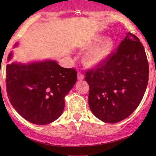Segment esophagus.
<instances>
[{
  "label": "esophagus",
  "instance_id": "esophagus-1",
  "mask_svg": "<svg viewBox=\"0 0 156 156\" xmlns=\"http://www.w3.org/2000/svg\"><path fill=\"white\" fill-rule=\"evenodd\" d=\"M84 78V75H83L81 72H78V80H82Z\"/></svg>",
  "mask_w": 156,
  "mask_h": 156
}]
</instances>
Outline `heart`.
I'll list each match as a JSON object with an SVG mask.
<instances>
[{"instance_id": "1", "label": "heart", "mask_w": 156, "mask_h": 156, "mask_svg": "<svg viewBox=\"0 0 156 156\" xmlns=\"http://www.w3.org/2000/svg\"><path fill=\"white\" fill-rule=\"evenodd\" d=\"M114 46L115 42L112 37L105 38L103 35L94 37L87 44V48L92 49L84 55L83 59L84 65L94 68L103 64L112 53Z\"/></svg>"}]
</instances>
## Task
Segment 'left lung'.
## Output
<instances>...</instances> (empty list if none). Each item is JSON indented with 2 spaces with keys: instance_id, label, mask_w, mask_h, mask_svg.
<instances>
[{
  "instance_id": "1",
  "label": "left lung",
  "mask_w": 156,
  "mask_h": 156,
  "mask_svg": "<svg viewBox=\"0 0 156 156\" xmlns=\"http://www.w3.org/2000/svg\"><path fill=\"white\" fill-rule=\"evenodd\" d=\"M85 76L94 115L108 123L124 120L139 106L148 84L149 64L142 43L127 32L115 53Z\"/></svg>"
}]
</instances>
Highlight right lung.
Wrapping results in <instances>:
<instances>
[{
	"mask_svg": "<svg viewBox=\"0 0 156 156\" xmlns=\"http://www.w3.org/2000/svg\"><path fill=\"white\" fill-rule=\"evenodd\" d=\"M11 58L12 53L9 60ZM6 73L12 106L26 120L40 125L59 119L65 107L64 98L77 81L75 69L62 68L55 60L12 62L7 64Z\"/></svg>",
	"mask_w": 156,
	"mask_h": 156,
	"instance_id": "add662e5",
	"label": "right lung"
}]
</instances>
